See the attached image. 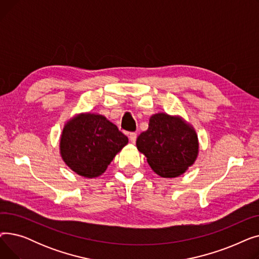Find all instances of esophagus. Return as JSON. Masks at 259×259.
I'll use <instances>...</instances> for the list:
<instances>
[{
	"label": "esophagus",
	"instance_id": "esophagus-1",
	"mask_svg": "<svg viewBox=\"0 0 259 259\" xmlns=\"http://www.w3.org/2000/svg\"><path fill=\"white\" fill-rule=\"evenodd\" d=\"M137 138H138L137 133L132 132V133H130V134H129V140H130V142H131L132 144H134V143H135V141H137Z\"/></svg>",
	"mask_w": 259,
	"mask_h": 259
}]
</instances>
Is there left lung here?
Instances as JSON below:
<instances>
[{"label":"left lung","instance_id":"left-lung-1","mask_svg":"<svg viewBox=\"0 0 259 259\" xmlns=\"http://www.w3.org/2000/svg\"><path fill=\"white\" fill-rule=\"evenodd\" d=\"M137 147L151 169L164 179L184 174L194 164L199 151L193 126L182 116L164 112L150 117L148 130L140 134Z\"/></svg>","mask_w":259,"mask_h":259}]
</instances>
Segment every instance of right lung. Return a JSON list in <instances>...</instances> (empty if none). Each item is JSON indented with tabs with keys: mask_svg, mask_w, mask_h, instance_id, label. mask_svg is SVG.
Instances as JSON below:
<instances>
[{
	"mask_svg": "<svg viewBox=\"0 0 259 259\" xmlns=\"http://www.w3.org/2000/svg\"><path fill=\"white\" fill-rule=\"evenodd\" d=\"M128 144L117 127L98 113H79L62 131L60 153L65 164L87 179L102 175L115 155Z\"/></svg>",
	"mask_w": 259,
	"mask_h": 259,
	"instance_id": "add662e5",
	"label": "right lung"
}]
</instances>
